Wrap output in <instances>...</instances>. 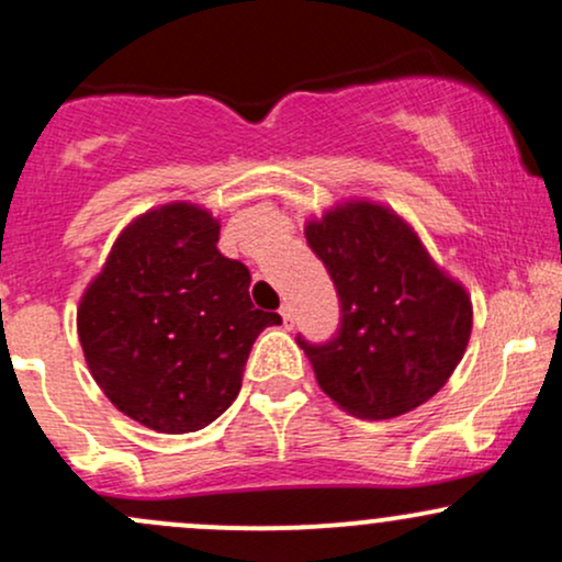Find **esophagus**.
Listing matches in <instances>:
<instances>
[{
	"mask_svg": "<svg viewBox=\"0 0 562 562\" xmlns=\"http://www.w3.org/2000/svg\"><path fill=\"white\" fill-rule=\"evenodd\" d=\"M280 317H282V325L288 327H293V322H295V317H293V308H290V303H282V308H280Z\"/></svg>",
	"mask_w": 562,
	"mask_h": 562,
	"instance_id": "esophagus-1",
	"label": "esophagus"
}]
</instances>
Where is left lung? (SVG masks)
Wrapping results in <instances>:
<instances>
[{
	"instance_id": "obj_1",
	"label": "left lung",
	"mask_w": 562,
	"mask_h": 562,
	"mask_svg": "<svg viewBox=\"0 0 562 562\" xmlns=\"http://www.w3.org/2000/svg\"><path fill=\"white\" fill-rule=\"evenodd\" d=\"M306 243L340 301L327 344L295 338L319 389L364 420H391L441 391L465 353L473 308L415 232L383 205L351 200L308 222Z\"/></svg>"
}]
</instances>
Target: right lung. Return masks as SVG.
I'll use <instances>...</instances> for the list:
<instances>
[{
	"mask_svg": "<svg viewBox=\"0 0 562 562\" xmlns=\"http://www.w3.org/2000/svg\"><path fill=\"white\" fill-rule=\"evenodd\" d=\"M218 222L190 203L147 211L83 293L79 340L105 396L158 434H192L235 402L245 362L280 314L250 303L248 267L218 254Z\"/></svg>",
	"mask_w": 562,
	"mask_h": 562,
	"instance_id": "obj_1",
	"label": "right lung"
}]
</instances>
